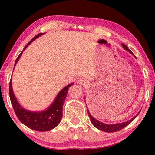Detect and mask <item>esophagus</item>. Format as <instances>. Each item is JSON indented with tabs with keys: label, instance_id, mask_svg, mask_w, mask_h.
<instances>
[{
	"label": "esophagus",
	"instance_id": "1",
	"mask_svg": "<svg viewBox=\"0 0 155 155\" xmlns=\"http://www.w3.org/2000/svg\"><path fill=\"white\" fill-rule=\"evenodd\" d=\"M78 83L82 86H87L89 84V82L87 80L84 79V78H81V79L78 80Z\"/></svg>",
	"mask_w": 155,
	"mask_h": 155
}]
</instances>
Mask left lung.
Listing matches in <instances>:
<instances>
[{
	"label": "left lung",
	"mask_w": 155,
	"mask_h": 155,
	"mask_svg": "<svg viewBox=\"0 0 155 155\" xmlns=\"http://www.w3.org/2000/svg\"><path fill=\"white\" fill-rule=\"evenodd\" d=\"M122 46L124 47V48L125 49L128 51L130 53V54H133L132 51L130 49H128V48L127 47V46L125 45L124 44H122ZM87 112H88V114H89V116H90V118L91 120V121H92L93 126L94 127H96L97 129H99V130H102L104 132H107V133H114V132H116V131H118L120 130H121L124 128H125L126 126H128V124H130L131 122L133 121V120L135 119V118L137 117V115H138L139 113L137 114L136 116H135V117H133V118H131L130 120H128V121L126 122H124V123H120V124H104V123H101L100 121H99L98 120H97L96 118H94L93 116L91 115L90 111H89V110L87 109Z\"/></svg>",
	"instance_id": "left-lung-1"
}]
</instances>
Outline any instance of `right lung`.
I'll return each instance as SVG.
<instances>
[{
	"instance_id": "add662e5",
	"label": "right lung",
	"mask_w": 155,
	"mask_h": 155,
	"mask_svg": "<svg viewBox=\"0 0 155 155\" xmlns=\"http://www.w3.org/2000/svg\"><path fill=\"white\" fill-rule=\"evenodd\" d=\"M44 35V33H40L37 35L36 37L33 38L28 44L25 46L24 50L34 40L39 37V36ZM19 55L17 58L15 65V66L16 63H18L19 59H20L21 55ZM73 83H71L65 87L63 90H61L57 95L55 99L54 102L50 106L48 109L44 110L43 111L39 112H33L29 111L27 110L23 109L20 105L17 100L15 96L13 91L12 87V79L10 81V87H9V96L10 101L13 109L18 119L23 124L28 127V128L32 129L34 130L37 131H48L52 130L55 127H56L60 123L61 118L63 116V106L64 103L65 99L66 98L68 92L70 87L73 85Z\"/></svg>"
}]
</instances>
